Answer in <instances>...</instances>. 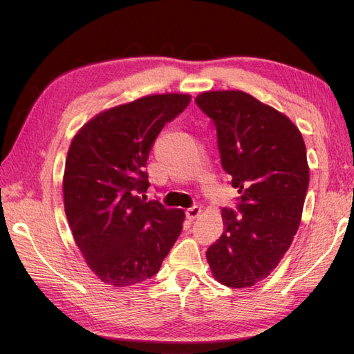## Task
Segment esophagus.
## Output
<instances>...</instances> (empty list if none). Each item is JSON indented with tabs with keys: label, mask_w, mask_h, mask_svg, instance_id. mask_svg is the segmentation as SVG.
I'll return each mask as SVG.
<instances>
[{
	"label": "esophagus",
	"mask_w": 354,
	"mask_h": 354,
	"mask_svg": "<svg viewBox=\"0 0 354 354\" xmlns=\"http://www.w3.org/2000/svg\"><path fill=\"white\" fill-rule=\"evenodd\" d=\"M201 212H202L201 207L194 205V207H190V208H187V209H186V217H187L189 220H195L196 217H199V214H201Z\"/></svg>",
	"instance_id": "1"
}]
</instances>
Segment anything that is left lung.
Returning a JSON list of instances; mask_svg holds the SVG:
<instances>
[{
  "label": "left lung",
  "instance_id": "8db88e82",
  "mask_svg": "<svg viewBox=\"0 0 354 354\" xmlns=\"http://www.w3.org/2000/svg\"><path fill=\"white\" fill-rule=\"evenodd\" d=\"M195 103L216 127L221 165L239 194L236 211H221L224 232L207 260L220 283L252 286L276 269L301 221L303 136L288 116L243 91L201 93Z\"/></svg>",
  "mask_w": 354,
  "mask_h": 354
}]
</instances>
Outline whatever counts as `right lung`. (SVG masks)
Instances as JSON below:
<instances>
[{
  "label": "right lung",
  "mask_w": 354,
  "mask_h": 354,
  "mask_svg": "<svg viewBox=\"0 0 354 354\" xmlns=\"http://www.w3.org/2000/svg\"><path fill=\"white\" fill-rule=\"evenodd\" d=\"M189 103V94L146 95L100 112L73 137L65 212L85 261L104 283L131 286L156 274L183 229V209L143 194L155 138Z\"/></svg>",
  "instance_id": "add662e5"
}]
</instances>
